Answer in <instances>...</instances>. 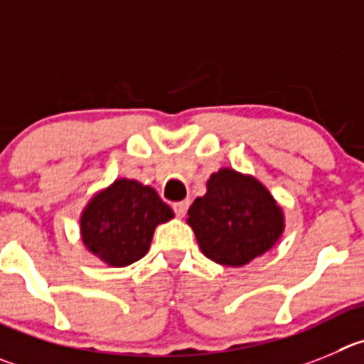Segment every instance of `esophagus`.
I'll return each mask as SVG.
<instances>
[{
	"label": "esophagus",
	"instance_id": "obj_1",
	"mask_svg": "<svg viewBox=\"0 0 364 364\" xmlns=\"http://www.w3.org/2000/svg\"><path fill=\"white\" fill-rule=\"evenodd\" d=\"M188 205H190V201H178V203H174V205H172V208H174V212H176V215L178 217H185V213H186V210H188Z\"/></svg>",
	"mask_w": 364,
	"mask_h": 364
}]
</instances>
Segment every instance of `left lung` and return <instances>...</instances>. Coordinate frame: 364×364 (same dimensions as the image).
Wrapping results in <instances>:
<instances>
[{
    "mask_svg": "<svg viewBox=\"0 0 364 364\" xmlns=\"http://www.w3.org/2000/svg\"><path fill=\"white\" fill-rule=\"evenodd\" d=\"M190 228L206 259L240 267L271 250L285 228L282 206L257 178L220 168L188 208Z\"/></svg>",
    "mask_w": 364,
    "mask_h": 364,
    "instance_id": "obj_1",
    "label": "left lung"
}]
</instances>
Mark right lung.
Returning a JSON list of instances; mask_svg holds the SVG:
<instances>
[{
    "label": "right lung",
    "instance_id": "right-lung-1",
    "mask_svg": "<svg viewBox=\"0 0 364 364\" xmlns=\"http://www.w3.org/2000/svg\"><path fill=\"white\" fill-rule=\"evenodd\" d=\"M172 217L154 188L122 178L90 199L80 213V237L102 262L125 267L145 257L156 226Z\"/></svg>",
    "mask_w": 364,
    "mask_h": 364
}]
</instances>
